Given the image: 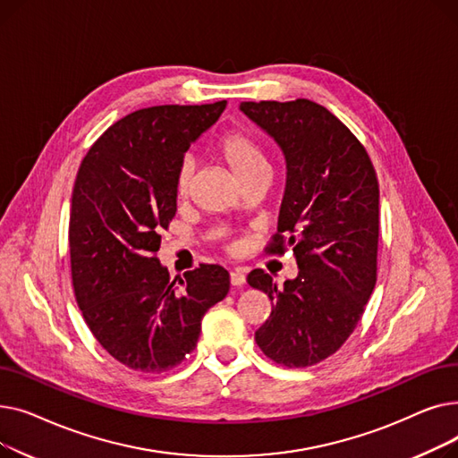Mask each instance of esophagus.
I'll use <instances>...</instances> for the list:
<instances>
[{"label":"esophagus","mask_w":458,"mask_h":458,"mask_svg":"<svg viewBox=\"0 0 458 458\" xmlns=\"http://www.w3.org/2000/svg\"><path fill=\"white\" fill-rule=\"evenodd\" d=\"M230 282L232 285H243L247 282V276H245V271L243 269H235L230 273Z\"/></svg>","instance_id":"1"}]
</instances>
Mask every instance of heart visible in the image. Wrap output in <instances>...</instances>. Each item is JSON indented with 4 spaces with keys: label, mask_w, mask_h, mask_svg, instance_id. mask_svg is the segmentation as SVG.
<instances>
[{
    "label": "heart",
    "mask_w": 458,
    "mask_h": 458,
    "mask_svg": "<svg viewBox=\"0 0 458 458\" xmlns=\"http://www.w3.org/2000/svg\"><path fill=\"white\" fill-rule=\"evenodd\" d=\"M215 150L223 161L232 168V173L239 180H247L252 174L267 171V159L263 156L259 144L245 131H226L215 144ZM195 165L191 159H183L176 173V197L185 199L191 189Z\"/></svg>",
    "instance_id": "obj_1"
}]
</instances>
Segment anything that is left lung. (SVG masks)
Masks as SVG:
<instances>
[{"mask_svg": "<svg viewBox=\"0 0 458 458\" xmlns=\"http://www.w3.org/2000/svg\"><path fill=\"white\" fill-rule=\"evenodd\" d=\"M284 154L285 189L271 252L293 249L299 275L278 287L261 269L247 282L273 302L256 330L263 354L285 368L314 366L356 328L377 282L378 182L360 140L310 100L242 102Z\"/></svg>", "mask_w": 458, "mask_h": 458, "instance_id": "left-lung-1", "label": "left lung"}]
</instances>
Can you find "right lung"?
<instances>
[{"label":"right lung","mask_w":458,"mask_h":458,"mask_svg":"<svg viewBox=\"0 0 458 458\" xmlns=\"http://www.w3.org/2000/svg\"><path fill=\"white\" fill-rule=\"evenodd\" d=\"M226 102L156 106L114 123L96 140L72 192V284L94 338L120 364L161 373L197 347L206 311L230 292L221 266L171 280L156 252L176 213L185 152Z\"/></svg>","instance_id":"1"}]
</instances>
